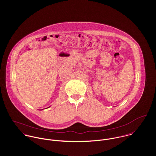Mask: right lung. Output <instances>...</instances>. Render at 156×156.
Segmentation results:
<instances>
[{
    "instance_id": "add662e5",
    "label": "right lung",
    "mask_w": 156,
    "mask_h": 156,
    "mask_svg": "<svg viewBox=\"0 0 156 156\" xmlns=\"http://www.w3.org/2000/svg\"><path fill=\"white\" fill-rule=\"evenodd\" d=\"M48 108H49V107H48ZM42 110H43V109H42Z\"/></svg>"
}]
</instances>
